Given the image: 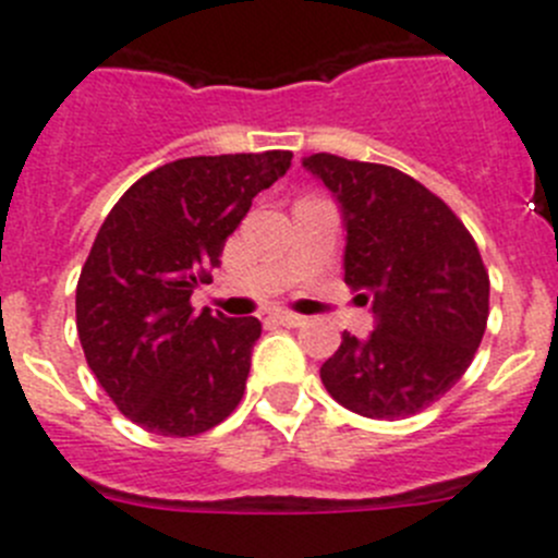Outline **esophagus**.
Returning a JSON list of instances; mask_svg holds the SVG:
<instances>
[{"label":"esophagus","instance_id":"1","mask_svg":"<svg viewBox=\"0 0 558 558\" xmlns=\"http://www.w3.org/2000/svg\"><path fill=\"white\" fill-rule=\"evenodd\" d=\"M272 319L278 325H286V328H300V325H305V316L291 314V311H275Z\"/></svg>","mask_w":558,"mask_h":558}]
</instances>
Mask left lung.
<instances>
[{
    "instance_id": "left-lung-1",
    "label": "left lung",
    "mask_w": 558,
    "mask_h": 558,
    "mask_svg": "<svg viewBox=\"0 0 558 558\" xmlns=\"http://www.w3.org/2000/svg\"><path fill=\"white\" fill-rule=\"evenodd\" d=\"M344 225V283L369 303L373 333H341L319 378L369 420H405L456 386L489 316V275L473 235L423 183L384 163L316 153Z\"/></svg>"
}]
</instances>
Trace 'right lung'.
Wrapping results in <instances>:
<instances>
[{
	"label": "right lung",
	"mask_w": 558,
	"mask_h": 558,
	"mask_svg": "<svg viewBox=\"0 0 558 558\" xmlns=\"http://www.w3.org/2000/svg\"><path fill=\"white\" fill-rule=\"evenodd\" d=\"M291 153L194 155L135 180L99 228L77 283V333L124 416L197 436L239 405L260 323L192 308L253 197Z\"/></svg>",
	"instance_id": "right-lung-1"
}]
</instances>
